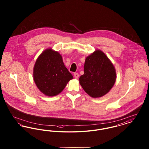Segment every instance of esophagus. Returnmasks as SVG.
<instances>
[{
	"mask_svg": "<svg viewBox=\"0 0 149 149\" xmlns=\"http://www.w3.org/2000/svg\"><path fill=\"white\" fill-rule=\"evenodd\" d=\"M74 78L77 79H78V78H79V74L75 72V73L74 74Z\"/></svg>",
	"mask_w": 149,
	"mask_h": 149,
	"instance_id": "1",
	"label": "esophagus"
}]
</instances>
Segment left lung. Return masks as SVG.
I'll list each match as a JSON object with an SVG mask.
<instances>
[{
    "mask_svg": "<svg viewBox=\"0 0 149 149\" xmlns=\"http://www.w3.org/2000/svg\"><path fill=\"white\" fill-rule=\"evenodd\" d=\"M84 74L79 78L80 84L93 98L101 97L111 89L116 80L113 65L100 50L85 58Z\"/></svg>",
    "mask_w": 149,
    "mask_h": 149,
    "instance_id": "1",
    "label": "left lung"
}]
</instances>
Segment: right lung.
Segmentation results:
<instances>
[{"instance_id": "obj_1", "label": "right lung", "mask_w": 149, "mask_h": 149, "mask_svg": "<svg viewBox=\"0 0 149 149\" xmlns=\"http://www.w3.org/2000/svg\"><path fill=\"white\" fill-rule=\"evenodd\" d=\"M36 85L45 95H56L73 79L64 65L61 55L51 49L45 50L37 58L33 68Z\"/></svg>"}]
</instances>
